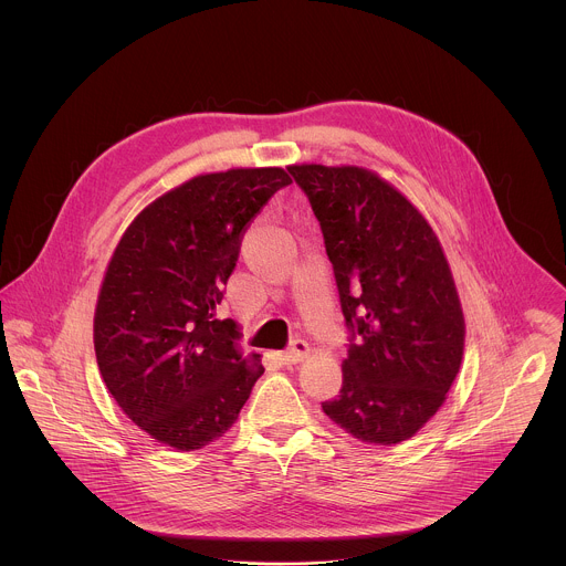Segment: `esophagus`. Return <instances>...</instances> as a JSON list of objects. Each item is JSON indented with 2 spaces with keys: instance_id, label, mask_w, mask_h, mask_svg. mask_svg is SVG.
<instances>
[{
  "instance_id": "34e87169",
  "label": "esophagus",
  "mask_w": 566,
  "mask_h": 566,
  "mask_svg": "<svg viewBox=\"0 0 566 566\" xmlns=\"http://www.w3.org/2000/svg\"><path fill=\"white\" fill-rule=\"evenodd\" d=\"M310 344L305 342V339H294L292 344H290V348L285 350V353H281V359L285 361V364H298V361H303L307 355H310Z\"/></svg>"
}]
</instances>
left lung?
I'll list each match as a JSON object with an SVG mask.
<instances>
[{
  "mask_svg": "<svg viewBox=\"0 0 566 566\" xmlns=\"http://www.w3.org/2000/svg\"><path fill=\"white\" fill-rule=\"evenodd\" d=\"M323 229L350 331L342 390L323 411L346 433L392 447L442 407L464 355V314L433 229L379 174L290 165Z\"/></svg>",
  "mask_w": 566,
  "mask_h": 566,
  "instance_id": "8db88e82",
  "label": "left lung"
}]
</instances>
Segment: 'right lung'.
Returning <instances> with one entry per match:
<instances>
[{"mask_svg": "<svg viewBox=\"0 0 566 566\" xmlns=\"http://www.w3.org/2000/svg\"><path fill=\"white\" fill-rule=\"evenodd\" d=\"M290 182L281 167L200 174L148 205L108 261L93 318L99 375L122 411L176 451L224 436L265 370L216 307L248 224Z\"/></svg>", "mask_w": 566, "mask_h": 566, "instance_id": "add662e5", "label": "right lung"}]
</instances>
